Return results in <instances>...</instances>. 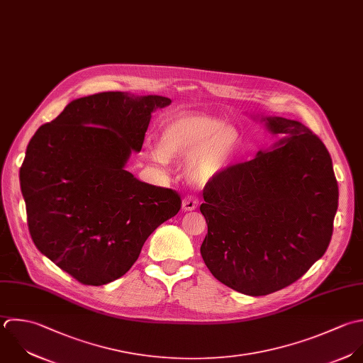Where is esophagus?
<instances>
[{"mask_svg":"<svg viewBox=\"0 0 363 363\" xmlns=\"http://www.w3.org/2000/svg\"><path fill=\"white\" fill-rule=\"evenodd\" d=\"M198 206V198L194 195H186L182 201V209L184 211H194Z\"/></svg>","mask_w":363,"mask_h":363,"instance_id":"1","label":"esophagus"}]
</instances>
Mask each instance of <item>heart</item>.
I'll list each match as a JSON object with an SVG mask.
<instances>
[{"label":"heart","instance_id":"1","mask_svg":"<svg viewBox=\"0 0 363 363\" xmlns=\"http://www.w3.org/2000/svg\"><path fill=\"white\" fill-rule=\"evenodd\" d=\"M238 144V133L223 121L196 114L169 120L161 130L160 147L147 148L145 157L157 164L189 155L186 171L195 182H208L228 165Z\"/></svg>","mask_w":363,"mask_h":363}]
</instances>
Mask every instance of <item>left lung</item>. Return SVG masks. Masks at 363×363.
<instances>
[{
	"label": "left lung",
	"mask_w": 363,
	"mask_h": 363,
	"mask_svg": "<svg viewBox=\"0 0 363 363\" xmlns=\"http://www.w3.org/2000/svg\"><path fill=\"white\" fill-rule=\"evenodd\" d=\"M280 144L226 167L206 182L202 259L225 286L267 296L324 256L338 209V182L324 143L304 124L267 117Z\"/></svg>",
	"instance_id": "obj_1"
}]
</instances>
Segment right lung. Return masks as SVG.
Wrapping results in <instances>:
<instances>
[{
	"mask_svg": "<svg viewBox=\"0 0 363 363\" xmlns=\"http://www.w3.org/2000/svg\"><path fill=\"white\" fill-rule=\"evenodd\" d=\"M162 96L101 91L72 100L30 138L19 169L38 250L84 286L124 276L147 238L181 209V195L124 169Z\"/></svg>",
	"mask_w": 363,
	"mask_h": 363,
	"instance_id": "right-lung-1",
	"label": "right lung"
}]
</instances>
